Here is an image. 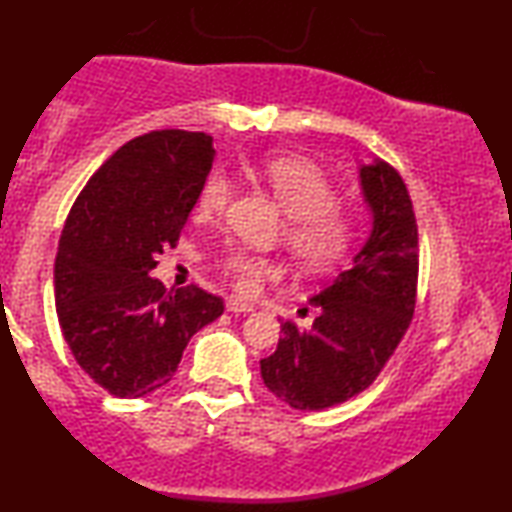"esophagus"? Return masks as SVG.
<instances>
[{
  "instance_id": "1",
  "label": "esophagus",
  "mask_w": 512,
  "mask_h": 512,
  "mask_svg": "<svg viewBox=\"0 0 512 512\" xmlns=\"http://www.w3.org/2000/svg\"><path fill=\"white\" fill-rule=\"evenodd\" d=\"M226 310L233 312V314H247V312H254V305L244 303V300H237V298H228L226 300Z\"/></svg>"
}]
</instances>
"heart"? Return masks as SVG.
<instances>
[{
    "label": "heart",
    "instance_id": "1",
    "mask_svg": "<svg viewBox=\"0 0 512 512\" xmlns=\"http://www.w3.org/2000/svg\"><path fill=\"white\" fill-rule=\"evenodd\" d=\"M261 177L270 186L279 207L289 216L284 237L300 263L310 270H328L347 256L354 240V219L335 205L333 181L317 165L300 158H272L261 165ZM230 198L226 172H209L200 188L195 214L212 221L223 214ZM235 286L254 293L265 277H277L282 268L272 258L233 251L223 263Z\"/></svg>",
    "mask_w": 512,
    "mask_h": 512
}]
</instances>
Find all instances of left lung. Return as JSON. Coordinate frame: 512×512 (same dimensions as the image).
Listing matches in <instances>:
<instances>
[{"label": "left lung", "instance_id": "left-lung-1", "mask_svg": "<svg viewBox=\"0 0 512 512\" xmlns=\"http://www.w3.org/2000/svg\"><path fill=\"white\" fill-rule=\"evenodd\" d=\"M370 233L349 268L310 298L317 317L307 331L282 324L275 354L261 359L272 394L296 410H326L361 394L408 331L417 293V223L394 167L359 165Z\"/></svg>", "mask_w": 512, "mask_h": 512}]
</instances>
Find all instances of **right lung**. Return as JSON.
Segmentation results:
<instances>
[{
  "label": "right lung",
  "instance_id": "1",
  "mask_svg": "<svg viewBox=\"0 0 512 512\" xmlns=\"http://www.w3.org/2000/svg\"><path fill=\"white\" fill-rule=\"evenodd\" d=\"M205 132L158 130L121 146L76 198L55 256V310L74 359L118 398L165 387L188 340L223 314L198 286L149 272L174 247L212 172Z\"/></svg>",
  "mask_w": 512,
  "mask_h": 512
}]
</instances>
